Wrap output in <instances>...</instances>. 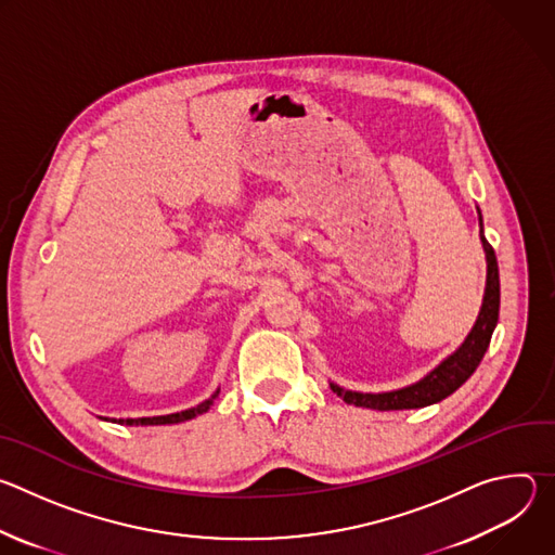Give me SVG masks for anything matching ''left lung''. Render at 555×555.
<instances>
[{
	"label": "left lung",
	"instance_id": "obj_1",
	"mask_svg": "<svg viewBox=\"0 0 555 555\" xmlns=\"http://www.w3.org/2000/svg\"><path fill=\"white\" fill-rule=\"evenodd\" d=\"M479 210V208H477ZM479 223H481V242L486 250L488 261V281H486V296L479 311V319L474 323L472 332L463 340V345L448 356L439 366H435L426 377L420 382L388 390V392H358V390H345L338 384H330L332 390L343 398L347 404L373 409V411H406V409H424L430 404H437L452 395L474 371L481 364L494 327L499 323V309H501V281H499V263L494 248L488 244L483 234V219L479 210Z\"/></svg>",
	"mask_w": 555,
	"mask_h": 555
}]
</instances>
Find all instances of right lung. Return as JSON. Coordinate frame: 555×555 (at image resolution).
I'll use <instances>...</instances> for the list:
<instances>
[{
  "mask_svg": "<svg viewBox=\"0 0 555 555\" xmlns=\"http://www.w3.org/2000/svg\"><path fill=\"white\" fill-rule=\"evenodd\" d=\"M219 395V388L210 395L208 400H204L202 404L189 409V411H182V413H171V415H160V417H138V420H118V424H125V426H163V424H180V422H186V420H193L202 413H206L215 398Z\"/></svg>",
  "mask_w": 555,
  "mask_h": 555,
  "instance_id": "add662e5",
  "label": "right lung"
}]
</instances>
